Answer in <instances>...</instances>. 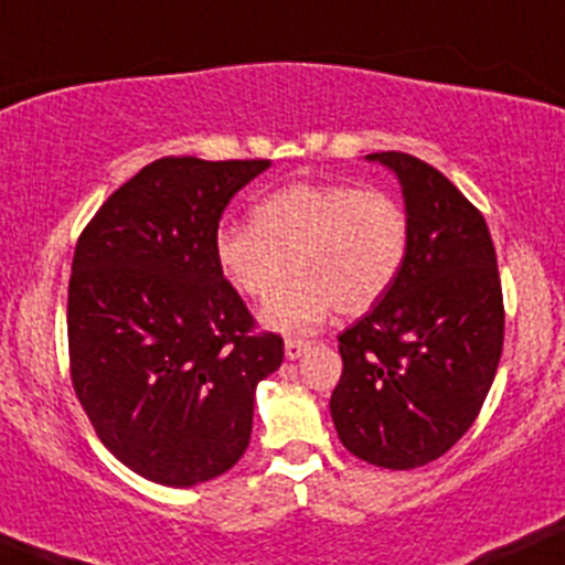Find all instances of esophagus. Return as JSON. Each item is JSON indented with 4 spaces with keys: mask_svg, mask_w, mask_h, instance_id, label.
Here are the masks:
<instances>
[{
    "mask_svg": "<svg viewBox=\"0 0 565 565\" xmlns=\"http://www.w3.org/2000/svg\"><path fill=\"white\" fill-rule=\"evenodd\" d=\"M309 350H311V341H303V339H287V344H284V352H287L289 361H298V358L306 355Z\"/></svg>",
    "mask_w": 565,
    "mask_h": 565,
    "instance_id": "1",
    "label": "esophagus"
}]
</instances>
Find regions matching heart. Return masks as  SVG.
Instances as JSON below:
<instances>
[{
    "label": "heart",
    "instance_id": "obj_1",
    "mask_svg": "<svg viewBox=\"0 0 565 565\" xmlns=\"http://www.w3.org/2000/svg\"><path fill=\"white\" fill-rule=\"evenodd\" d=\"M409 224L396 199L344 182H298L254 207V224H226L215 259L226 281L250 300L298 276L267 303L265 322L281 333L317 328L330 309L363 315L398 276Z\"/></svg>",
    "mask_w": 565,
    "mask_h": 565
}]
</instances>
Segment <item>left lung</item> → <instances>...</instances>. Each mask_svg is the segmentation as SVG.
<instances>
[{
	"instance_id": "1",
	"label": "left lung",
	"mask_w": 565,
	"mask_h": 565,
	"mask_svg": "<svg viewBox=\"0 0 565 565\" xmlns=\"http://www.w3.org/2000/svg\"><path fill=\"white\" fill-rule=\"evenodd\" d=\"M402 182L409 243L388 292L339 335V440L388 470L448 451L478 418L503 352L492 235L465 193L407 152H374Z\"/></svg>"
}]
</instances>
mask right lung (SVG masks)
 Returning a JSON list of instances; mask_svg holds the SVG:
<instances>
[{
    "mask_svg": "<svg viewBox=\"0 0 565 565\" xmlns=\"http://www.w3.org/2000/svg\"><path fill=\"white\" fill-rule=\"evenodd\" d=\"M270 161L158 158L84 226L67 287L71 380L125 467L193 487L246 454L259 380L284 361L215 259L230 199Z\"/></svg>",
    "mask_w": 565,
    "mask_h": 565,
    "instance_id": "right-lung-1",
    "label": "right lung"
}]
</instances>
